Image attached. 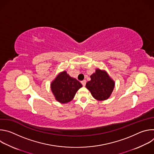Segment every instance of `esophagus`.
Wrapping results in <instances>:
<instances>
[{"mask_svg": "<svg viewBox=\"0 0 154 154\" xmlns=\"http://www.w3.org/2000/svg\"><path fill=\"white\" fill-rule=\"evenodd\" d=\"M81 83H82V84L83 85V86H85V85H86V80H84L82 81V82H81Z\"/></svg>", "mask_w": 154, "mask_h": 154, "instance_id": "obj_1", "label": "esophagus"}]
</instances>
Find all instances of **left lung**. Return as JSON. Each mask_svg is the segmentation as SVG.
Here are the masks:
<instances>
[{
  "instance_id": "1",
  "label": "left lung",
  "mask_w": 154,
  "mask_h": 154,
  "mask_svg": "<svg viewBox=\"0 0 154 154\" xmlns=\"http://www.w3.org/2000/svg\"><path fill=\"white\" fill-rule=\"evenodd\" d=\"M90 77L91 80L86 83V88L95 99L102 101L110 97L115 82L106 71L97 68Z\"/></svg>"
}]
</instances>
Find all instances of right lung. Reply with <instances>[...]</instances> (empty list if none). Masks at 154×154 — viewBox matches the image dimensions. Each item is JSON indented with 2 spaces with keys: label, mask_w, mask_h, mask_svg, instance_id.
<instances>
[{
  "label": "right lung",
  "mask_w": 154,
  "mask_h": 154,
  "mask_svg": "<svg viewBox=\"0 0 154 154\" xmlns=\"http://www.w3.org/2000/svg\"><path fill=\"white\" fill-rule=\"evenodd\" d=\"M82 87L80 82L71 77L66 71L60 72L51 84V91L56 100L61 103L71 101Z\"/></svg>",
  "instance_id": "obj_1"
}]
</instances>
